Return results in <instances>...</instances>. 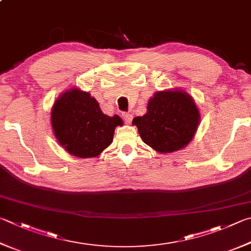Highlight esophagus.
<instances>
[{
	"mask_svg": "<svg viewBox=\"0 0 251 251\" xmlns=\"http://www.w3.org/2000/svg\"><path fill=\"white\" fill-rule=\"evenodd\" d=\"M123 118H124L125 123H127V124H130L131 121H133V115L129 113H123Z\"/></svg>",
	"mask_w": 251,
	"mask_h": 251,
	"instance_id": "34e87169",
	"label": "esophagus"
}]
</instances>
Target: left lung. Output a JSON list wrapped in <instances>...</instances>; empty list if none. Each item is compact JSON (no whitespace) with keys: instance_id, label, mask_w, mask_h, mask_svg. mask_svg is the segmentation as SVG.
Instances as JSON below:
<instances>
[{"instance_id":"left-lung-1","label":"left lung","mask_w":251,"mask_h":251,"mask_svg":"<svg viewBox=\"0 0 251 251\" xmlns=\"http://www.w3.org/2000/svg\"><path fill=\"white\" fill-rule=\"evenodd\" d=\"M201 121L194 99L181 89L158 91L149 99L147 112L133 120L140 138L159 153L185 148Z\"/></svg>"}]
</instances>
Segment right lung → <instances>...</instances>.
Wrapping results in <instances>:
<instances>
[{
  "label": "right lung",
  "instance_id": "right-lung-1",
  "mask_svg": "<svg viewBox=\"0 0 251 251\" xmlns=\"http://www.w3.org/2000/svg\"><path fill=\"white\" fill-rule=\"evenodd\" d=\"M50 114L54 137L78 158L99 157L112 144L116 127L123 125L120 116L105 115L97 100L75 86L59 95Z\"/></svg>",
  "mask_w": 251,
  "mask_h": 251
}]
</instances>
